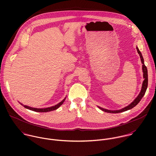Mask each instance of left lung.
Returning a JSON list of instances; mask_svg holds the SVG:
<instances>
[{
  "label": "left lung",
  "instance_id": "obj_1",
  "mask_svg": "<svg viewBox=\"0 0 156 156\" xmlns=\"http://www.w3.org/2000/svg\"><path fill=\"white\" fill-rule=\"evenodd\" d=\"M138 53L139 54L140 56V58H141V61L143 63V77L144 78V81L143 83V86H142V89L140 93V94L138 95V96L135 99V100L133 101L132 103H131L129 105H128L127 107L121 109V110H108L107 109H104L103 108H101L100 107H99V108H101L102 110L104 111L105 112H108V113H113V114H116V113H120V112H125V111H126L128 110H129L132 108H133L134 107H135L139 102L141 100V99L143 98V97L144 96V95L145 94L146 91L147 90V84H148V76H147V67L146 66V65H144V59L143 57L142 56V54L141 53V52L140 51L139 49L138 48V47L136 48Z\"/></svg>",
  "mask_w": 156,
  "mask_h": 156
}]
</instances>
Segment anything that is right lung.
<instances>
[{
  "mask_svg": "<svg viewBox=\"0 0 156 156\" xmlns=\"http://www.w3.org/2000/svg\"><path fill=\"white\" fill-rule=\"evenodd\" d=\"M65 98L62 101H61L60 103H58V104L54 105V106H52V107H48V108H33V107H28V106H27V105H23L24 107L27 108H28L30 110H31L33 111H35V112H50V111H52V110H56L57 108H58L63 103V102L65 101Z\"/></svg>",
  "mask_w": 156,
  "mask_h": 156,
  "instance_id": "right-lung-1",
  "label": "right lung"
}]
</instances>
